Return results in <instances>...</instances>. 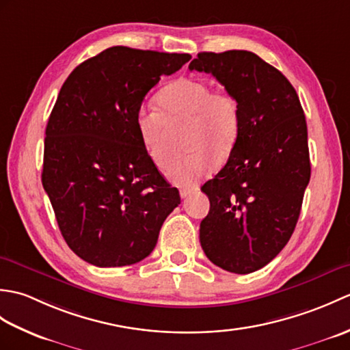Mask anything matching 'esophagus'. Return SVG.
<instances>
[{"label":"esophagus","instance_id":"obj_1","mask_svg":"<svg viewBox=\"0 0 350 350\" xmlns=\"http://www.w3.org/2000/svg\"><path fill=\"white\" fill-rule=\"evenodd\" d=\"M197 191H198V188H192V189H182V191H180V197H182V198H188L189 196L196 194Z\"/></svg>","mask_w":350,"mask_h":350}]
</instances>
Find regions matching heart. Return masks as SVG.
Returning <instances> with one entry per match:
<instances>
[{"instance_id":"obj_1","label":"heart","mask_w":350,"mask_h":350,"mask_svg":"<svg viewBox=\"0 0 350 350\" xmlns=\"http://www.w3.org/2000/svg\"><path fill=\"white\" fill-rule=\"evenodd\" d=\"M156 107H139L133 117L137 135L156 167L167 161V123L188 120L183 146L187 153L171 159L165 177L182 188H196L233 152L242 129L239 102L226 90H212L200 79L180 78L156 96Z\"/></svg>"}]
</instances>
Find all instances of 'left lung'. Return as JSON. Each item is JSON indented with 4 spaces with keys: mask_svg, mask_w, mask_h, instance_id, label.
<instances>
[{
    "mask_svg": "<svg viewBox=\"0 0 350 350\" xmlns=\"http://www.w3.org/2000/svg\"><path fill=\"white\" fill-rule=\"evenodd\" d=\"M189 70L212 73L242 114L227 163L202 187L211 211L200 243L221 269L254 272L286 247L299 218L311 174L306 116L288 79L254 52H200Z\"/></svg>",
    "mask_w": 350,
    "mask_h": 350,
    "instance_id": "1",
    "label": "left lung"
}]
</instances>
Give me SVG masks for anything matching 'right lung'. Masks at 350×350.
Instances as JSON below:
<instances>
[{
	"mask_svg": "<svg viewBox=\"0 0 350 350\" xmlns=\"http://www.w3.org/2000/svg\"><path fill=\"white\" fill-rule=\"evenodd\" d=\"M189 60L113 46L64 81L44 132L42 183L66 243L87 263L141 262L180 204L146 154L133 117L148 90Z\"/></svg>",
	"mask_w": 350,
	"mask_h": 350,
	"instance_id": "obj_1",
	"label": "right lung"
}]
</instances>
